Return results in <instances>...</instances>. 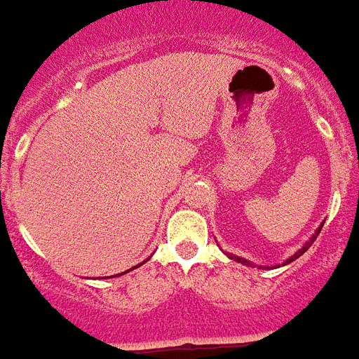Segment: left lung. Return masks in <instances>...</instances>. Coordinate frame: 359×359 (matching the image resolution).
I'll use <instances>...</instances> for the list:
<instances>
[{"instance_id":"1","label":"left lung","mask_w":359,"mask_h":359,"mask_svg":"<svg viewBox=\"0 0 359 359\" xmlns=\"http://www.w3.org/2000/svg\"><path fill=\"white\" fill-rule=\"evenodd\" d=\"M321 228H323V226H319V228H318V231H316L314 236H312V239H310V241H309V243H306V245H305V246H303V248H301V250H299V252H296V254L292 255V257H290V259H288V261H287V264H288V263H292V261H294V259L301 257V255L305 254L306 250H309V248H310V245H312V243H314V241H316V237H318V236H319V231H321ZM233 259H236V261H241V263H245V264H250V263H248V261H245V259H239V257H233Z\"/></svg>"}]
</instances>
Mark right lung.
Instances as JSON below:
<instances>
[{
    "label": "right lung",
    "instance_id": "add662e5",
    "mask_svg": "<svg viewBox=\"0 0 359 359\" xmlns=\"http://www.w3.org/2000/svg\"><path fill=\"white\" fill-rule=\"evenodd\" d=\"M131 270H133V268H131Z\"/></svg>",
    "mask_w": 359,
    "mask_h": 359
}]
</instances>
